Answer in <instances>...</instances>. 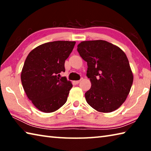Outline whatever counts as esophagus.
Returning a JSON list of instances; mask_svg holds the SVG:
<instances>
[{
	"label": "esophagus",
	"mask_w": 151,
	"mask_h": 151,
	"mask_svg": "<svg viewBox=\"0 0 151 151\" xmlns=\"http://www.w3.org/2000/svg\"><path fill=\"white\" fill-rule=\"evenodd\" d=\"M81 80H79V81H75V84H78V83H80V82H81Z\"/></svg>",
	"instance_id": "34e87169"
}]
</instances>
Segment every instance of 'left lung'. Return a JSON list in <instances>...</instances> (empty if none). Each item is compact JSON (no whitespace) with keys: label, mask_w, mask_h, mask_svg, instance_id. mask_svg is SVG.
Instances as JSON below:
<instances>
[{"label":"left lung","mask_w":151,"mask_h":151,"mask_svg":"<svg viewBox=\"0 0 151 151\" xmlns=\"http://www.w3.org/2000/svg\"><path fill=\"white\" fill-rule=\"evenodd\" d=\"M77 50L87 63L86 76L91 83V88L85 93L87 103L101 112L119 109L127 99L133 82L125 53L103 40L81 42Z\"/></svg>","instance_id":"8db88e82"}]
</instances>
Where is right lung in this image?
Returning a JSON list of instances; mask_svg holds the SVG:
<instances>
[{
	"label": "right lung",
	"mask_w": 151,
	"mask_h": 151,
	"mask_svg": "<svg viewBox=\"0 0 151 151\" xmlns=\"http://www.w3.org/2000/svg\"><path fill=\"white\" fill-rule=\"evenodd\" d=\"M75 41H53L38 46L25 60L21 75L25 93L36 108L52 112L67 101L71 82L60 73L65 72V63L73 50Z\"/></svg>",
	"instance_id": "obj_1"
}]
</instances>
